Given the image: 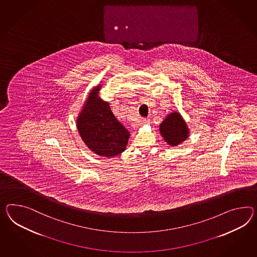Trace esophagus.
<instances>
[{
	"instance_id": "obj_1",
	"label": "esophagus",
	"mask_w": 257,
	"mask_h": 257,
	"mask_svg": "<svg viewBox=\"0 0 257 257\" xmlns=\"http://www.w3.org/2000/svg\"><path fill=\"white\" fill-rule=\"evenodd\" d=\"M150 124V119L145 118L142 120V125H147Z\"/></svg>"
}]
</instances>
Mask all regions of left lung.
Listing matches in <instances>:
<instances>
[{"label": "left lung", "instance_id": "1", "mask_svg": "<svg viewBox=\"0 0 257 257\" xmlns=\"http://www.w3.org/2000/svg\"><path fill=\"white\" fill-rule=\"evenodd\" d=\"M160 134L169 145L177 146L189 136V128L178 112H171L159 125Z\"/></svg>", "mask_w": 257, "mask_h": 257}]
</instances>
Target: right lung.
<instances>
[{"instance_id": "right-lung-1", "label": "right lung", "mask_w": 257, "mask_h": 257, "mask_svg": "<svg viewBox=\"0 0 257 257\" xmlns=\"http://www.w3.org/2000/svg\"><path fill=\"white\" fill-rule=\"evenodd\" d=\"M100 85L89 93L76 120L86 146L100 157L111 158L125 150L130 132L113 115L107 101L100 99Z\"/></svg>"}]
</instances>
